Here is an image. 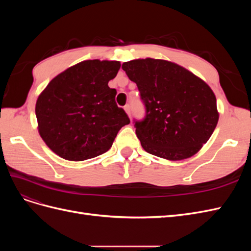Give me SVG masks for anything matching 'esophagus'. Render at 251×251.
<instances>
[{"mask_svg":"<svg viewBox=\"0 0 251 251\" xmlns=\"http://www.w3.org/2000/svg\"><path fill=\"white\" fill-rule=\"evenodd\" d=\"M125 111L126 112V114L128 115V117L131 118V108H130V105H128V104L125 105Z\"/></svg>","mask_w":251,"mask_h":251,"instance_id":"esophagus-1","label":"esophagus"}]
</instances>
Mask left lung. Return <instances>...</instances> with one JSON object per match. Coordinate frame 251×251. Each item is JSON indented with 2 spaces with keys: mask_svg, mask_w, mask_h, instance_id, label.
<instances>
[{
  "mask_svg": "<svg viewBox=\"0 0 251 251\" xmlns=\"http://www.w3.org/2000/svg\"><path fill=\"white\" fill-rule=\"evenodd\" d=\"M123 69L136 82L146 116L135 120L143 150L177 161L198 153L219 120L217 100L206 82L163 59H134Z\"/></svg>",
  "mask_w": 251,
  "mask_h": 251,
  "instance_id": "left-lung-1",
  "label": "left lung"
}]
</instances>
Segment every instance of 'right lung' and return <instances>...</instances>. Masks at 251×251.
Listing matches in <instances>:
<instances>
[{
	"label": "right lung",
	"instance_id": "obj_1",
	"mask_svg": "<svg viewBox=\"0 0 251 251\" xmlns=\"http://www.w3.org/2000/svg\"><path fill=\"white\" fill-rule=\"evenodd\" d=\"M116 60H83L53 78L40 94L35 115L41 137L66 160L83 161L112 147L130 124L108 82L117 75Z\"/></svg>",
	"mask_w": 251,
	"mask_h": 251
}]
</instances>
